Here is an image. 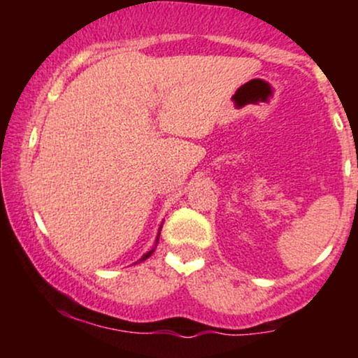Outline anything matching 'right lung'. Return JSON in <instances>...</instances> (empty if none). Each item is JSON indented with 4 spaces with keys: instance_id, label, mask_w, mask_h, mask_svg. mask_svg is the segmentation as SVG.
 Returning a JSON list of instances; mask_svg holds the SVG:
<instances>
[{
    "instance_id": "add662e5",
    "label": "right lung",
    "mask_w": 358,
    "mask_h": 358,
    "mask_svg": "<svg viewBox=\"0 0 358 358\" xmlns=\"http://www.w3.org/2000/svg\"><path fill=\"white\" fill-rule=\"evenodd\" d=\"M163 225V224H162ZM162 225H159V229H158V236H156V241H155V248H156V244H158V239H159V231H162ZM155 248L153 249H151V250H148V252L146 254H143V256H141V259H139V261L138 262H143V261H146V259L148 257H150L151 256V254H153L155 252Z\"/></svg>"
}]
</instances>
